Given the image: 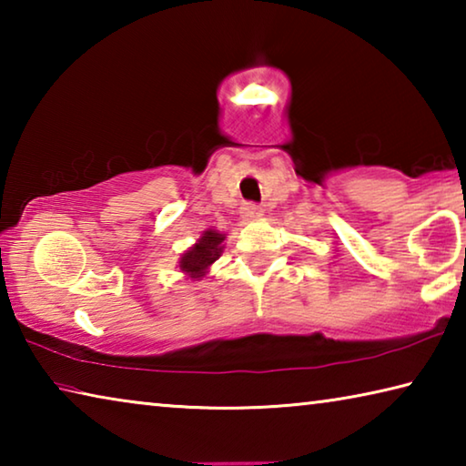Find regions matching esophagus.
Listing matches in <instances>:
<instances>
[{"label": "esophagus", "mask_w": 466, "mask_h": 466, "mask_svg": "<svg viewBox=\"0 0 466 466\" xmlns=\"http://www.w3.org/2000/svg\"><path fill=\"white\" fill-rule=\"evenodd\" d=\"M242 218L247 219V222H252V219L263 218V209L258 208V205H255V203H247L242 208Z\"/></svg>", "instance_id": "34e87169"}]
</instances>
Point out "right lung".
<instances>
[{
	"mask_svg": "<svg viewBox=\"0 0 466 466\" xmlns=\"http://www.w3.org/2000/svg\"><path fill=\"white\" fill-rule=\"evenodd\" d=\"M224 240L226 234L208 228L193 247H188L178 258V269L185 273V278L199 281L209 273V267L214 265L224 252Z\"/></svg>",
	"mask_w": 466,
	"mask_h": 466,
	"instance_id": "obj_1",
	"label": "right lung"
}]
</instances>
